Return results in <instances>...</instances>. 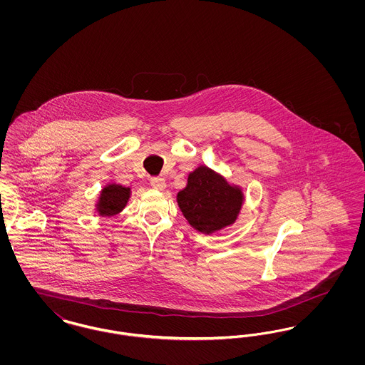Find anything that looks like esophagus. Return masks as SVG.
<instances>
[{"instance_id":"obj_1","label":"esophagus","mask_w":365,"mask_h":365,"mask_svg":"<svg viewBox=\"0 0 365 365\" xmlns=\"http://www.w3.org/2000/svg\"><path fill=\"white\" fill-rule=\"evenodd\" d=\"M150 186L156 190H164L167 187V183L163 178H152L150 179Z\"/></svg>"}]
</instances>
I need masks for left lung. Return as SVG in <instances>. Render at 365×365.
I'll use <instances>...</instances> for the list:
<instances>
[{"label": "left lung", "instance_id": "left-lung-1", "mask_svg": "<svg viewBox=\"0 0 365 365\" xmlns=\"http://www.w3.org/2000/svg\"><path fill=\"white\" fill-rule=\"evenodd\" d=\"M245 195L240 186L228 183L223 175L207 165L197 167L187 176V185L176 194L185 219L202 234H213L237 222Z\"/></svg>", "mask_w": 365, "mask_h": 365}]
</instances>
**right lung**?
I'll use <instances>...</instances> for the list:
<instances>
[{
    "instance_id": "add662e5",
    "label": "right lung",
    "mask_w": 365,
    "mask_h": 365,
    "mask_svg": "<svg viewBox=\"0 0 365 365\" xmlns=\"http://www.w3.org/2000/svg\"><path fill=\"white\" fill-rule=\"evenodd\" d=\"M131 197V189L119 183H108L100 191L96 202V212L100 216H115L125 208Z\"/></svg>"
}]
</instances>
